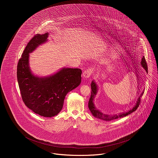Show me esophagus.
Segmentation results:
<instances>
[{
	"label": "esophagus",
	"mask_w": 158,
	"mask_h": 158,
	"mask_svg": "<svg viewBox=\"0 0 158 158\" xmlns=\"http://www.w3.org/2000/svg\"><path fill=\"white\" fill-rule=\"evenodd\" d=\"M93 72V70L91 69H87L86 70L84 71V72L83 73V77L85 78H89L92 73Z\"/></svg>",
	"instance_id": "esophagus-1"
}]
</instances>
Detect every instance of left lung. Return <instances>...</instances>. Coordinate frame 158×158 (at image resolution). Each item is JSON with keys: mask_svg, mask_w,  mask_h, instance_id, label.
I'll use <instances>...</instances> for the list:
<instances>
[{"mask_svg": "<svg viewBox=\"0 0 158 158\" xmlns=\"http://www.w3.org/2000/svg\"><path fill=\"white\" fill-rule=\"evenodd\" d=\"M140 64H141V66L144 68V69L146 70V72L147 73L148 72V67H147V62H146V60H145L144 56H143V58L142 59V61L140 62ZM90 87H91L92 91H91V95H90V98H89V103H88L89 109L90 112L94 117H95L97 118H98L100 119H102L103 120L111 121V120H113L114 119H117V118H121V117L127 116L128 114L135 111V110H137V108H138V106H139L141 95H140L137 97V101H136L135 106L131 110H128V111H127V112H125V113H120L118 115L115 114V115H110L108 114H105L100 112L98 110H97L95 108V106L94 105V97H95V95L97 94V89H97V85L94 80L91 82ZM142 93H143V92H142ZM142 93L141 94V95L142 94Z\"/></svg>", "mask_w": 158, "mask_h": 158, "instance_id": "1", "label": "left lung"}]
</instances>
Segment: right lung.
Wrapping results in <instances>:
<instances>
[{"label": "right lung", "mask_w": 158, "mask_h": 158, "mask_svg": "<svg viewBox=\"0 0 158 158\" xmlns=\"http://www.w3.org/2000/svg\"><path fill=\"white\" fill-rule=\"evenodd\" d=\"M48 33L36 34L23 52L17 68V78L22 98L32 111L41 116L52 117L60 113L66 94L81 81V70L63 68L53 75L39 77L34 75L29 66V53L47 41Z\"/></svg>", "instance_id": "add662e5"}]
</instances>
